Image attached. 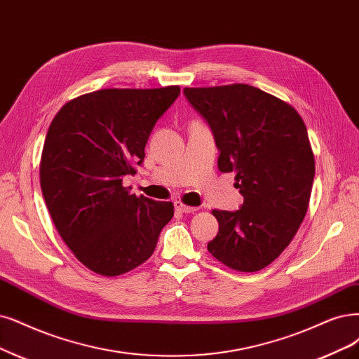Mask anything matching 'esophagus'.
Returning <instances> with one entry per match:
<instances>
[{
    "mask_svg": "<svg viewBox=\"0 0 359 359\" xmlns=\"http://www.w3.org/2000/svg\"><path fill=\"white\" fill-rule=\"evenodd\" d=\"M175 207H176L177 211H182V213H195V211H198V207L187 205V204L182 203V201H176Z\"/></svg>",
    "mask_w": 359,
    "mask_h": 359,
    "instance_id": "1",
    "label": "esophagus"
}]
</instances>
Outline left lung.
Segmentation results:
<instances>
[{
  "label": "left lung",
  "instance_id": "8db88e82",
  "mask_svg": "<svg viewBox=\"0 0 359 359\" xmlns=\"http://www.w3.org/2000/svg\"><path fill=\"white\" fill-rule=\"evenodd\" d=\"M215 133L222 172L235 171L236 211L213 210L219 232L207 248L240 272L266 268L293 240L309 207L315 156L308 130L287 102L248 84L187 87Z\"/></svg>",
  "mask_w": 359,
  "mask_h": 359
}]
</instances>
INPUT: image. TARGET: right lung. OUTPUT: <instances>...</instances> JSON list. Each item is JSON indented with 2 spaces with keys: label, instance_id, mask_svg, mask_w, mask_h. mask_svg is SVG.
<instances>
[{
  "label": "right lung",
  "instance_id": "right-lung-1",
  "mask_svg": "<svg viewBox=\"0 0 359 359\" xmlns=\"http://www.w3.org/2000/svg\"><path fill=\"white\" fill-rule=\"evenodd\" d=\"M179 86L103 88L65 103L53 118L39 183L53 223L86 268L118 276L140 266L175 215L168 201L130 194L151 131Z\"/></svg>",
  "mask_w": 359,
  "mask_h": 359
}]
</instances>
